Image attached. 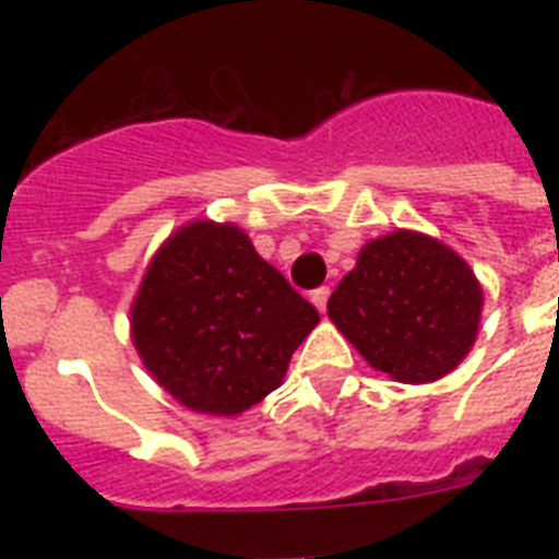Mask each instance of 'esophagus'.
I'll return each mask as SVG.
<instances>
[{"instance_id":"1","label":"esophagus","mask_w":559,"mask_h":559,"mask_svg":"<svg viewBox=\"0 0 559 559\" xmlns=\"http://www.w3.org/2000/svg\"><path fill=\"white\" fill-rule=\"evenodd\" d=\"M328 298H331V287H319L310 293V301L319 307V313H324V310H328Z\"/></svg>"}]
</instances>
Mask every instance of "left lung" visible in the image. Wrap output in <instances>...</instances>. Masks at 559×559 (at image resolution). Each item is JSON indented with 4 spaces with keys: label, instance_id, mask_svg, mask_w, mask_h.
<instances>
[{
    "label": "left lung",
    "instance_id": "1",
    "mask_svg": "<svg viewBox=\"0 0 559 559\" xmlns=\"http://www.w3.org/2000/svg\"><path fill=\"white\" fill-rule=\"evenodd\" d=\"M328 316L377 371L432 382L473 348L481 287L459 254L415 231H394L359 252Z\"/></svg>",
    "mask_w": 559,
    "mask_h": 559
}]
</instances>
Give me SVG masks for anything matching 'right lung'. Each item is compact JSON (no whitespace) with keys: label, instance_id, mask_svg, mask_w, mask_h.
<instances>
[{"label":"right lung","instance_id":"obj_1","mask_svg":"<svg viewBox=\"0 0 559 559\" xmlns=\"http://www.w3.org/2000/svg\"><path fill=\"white\" fill-rule=\"evenodd\" d=\"M319 313L235 226L197 219L144 272L133 342L182 406L240 415L275 391Z\"/></svg>","mask_w":559,"mask_h":559}]
</instances>
